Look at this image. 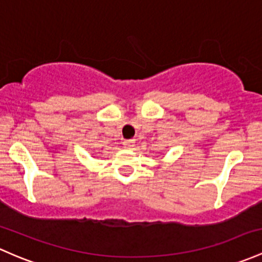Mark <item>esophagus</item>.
Segmentation results:
<instances>
[{
    "label": "esophagus",
    "instance_id": "1",
    "mask_svg": "<svg viewBox=\"0 0 262 262\" xmlns=\"http://www.w3.org/2000/svg\"><path fill=\"white\" fill-rule=\"evenodd\" d=\"M134 143H136V140L134 139H128V140H124L123 145L125 148H132V147H134Z\"/></svg>",
    "mask_w": 262,
    "mask_h": 262
}]
</instances>
